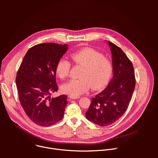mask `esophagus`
<instances>
[{"label": "esophagus", "mask_w": 158, "mask_h": 158, "mask_svg": "<svg viewBox=\"0 0 158 158\" xmlns=\"http://www.w3.org/2000/svg\"><path fill=\"white\" fill-rule=\"evenodd\" d=\"M70 99H79L81 98L80 96H69Z\"/></svg>", "instance_id": "esophagus-1"}]
</instances>
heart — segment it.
Wrapping results in <instances>:
<instances>
[{"label": "heart", "instance_id": "heart-1", "mask_svg": "<svg viewBox=\"0 0 158 158\" xmlns=\"http://www.w3.org/2000/svg\"><path fill=\"white\" fill-rule=\"evenodd\" d=\"M72 60L84 67L79 79H71L62 85L63 93L77 96L86 93L90 85L93 89L104 87L109 81L112 73V64L109 59L101 52L91 49L84 48L71 55ZM71 63L65 59H60L56 67L57 75L65 79L69 74Z\"/></svg>", "mask_w": 158, "mask_h": 158}]
</instances>
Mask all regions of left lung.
Returning a JSON list of instances; mask_svg holds the SVG:
<instances>
[{"label": "left lung", "mask_w": 158, "mask_h": 158, "mask_svg": "<svg viewBox=\"0 0 158 158\" xmlns=\"http://www.w3.org/2000/svg\"><path fill=\"white\" fill-rule=\"evenodd\" d=\"M107 42L112 57L113 77L104 91L92 98L85 112L89 121L101 126L113 124L124 114L136 84L131 60L121 48Z\"/></svg>", "instance_id": "1"}]
</instances>
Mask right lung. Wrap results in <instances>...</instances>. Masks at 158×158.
<instances>
[{"mask_svg": "<svg viewBox=\"0 0 158 158\" xmlns=\"http://www.w3.org/2000/svg\"><path fill=\"white\" fill-rule=\"evenodd\" d=\"M67 49V44L35 45L28 50L17 71L19 101L27 116L39 126L54 124L64 116L67 96L51 95L58 90L56 67Z\"/></svg>", "mask_w": 158, "mask_h": 158, "instance_id": "right-lung-1", "label": "right lung"}]
</instances>
